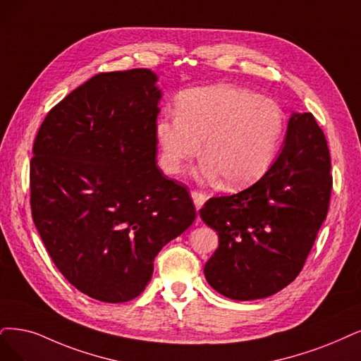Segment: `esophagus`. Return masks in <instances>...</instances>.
<instances>
[{
	"mask_svg": "<svg viewBox=\"0 0 361 361\" xmlns=\"http://www.w3.org/2000/svg\"><path fill=\"white\" fill-rule=\"evenodd\" d=\"M192 199H193V204L196 207V209H201L205 204V195H202L201 192H196L193 190L192 192Z\"/></svg>",
	"mask_w": 361,
	"mask_h": 361,
	"instance_id": "obj_1",
	"label": "esophagus"
}]
</instances>
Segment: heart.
<instances>
[{"label": "heart", "mask_w": 361, "mask_h": 361, "mask_svg": "<svg viewBox=\"0 0 361 361\" xmlns=\"http://www.w3.org/2000/svg\"><path fill=\"white\" fill-rule=\"evenodd\" d=\"M286 126L274 99L233 85H214L184 92L177 114L157 122V140L166 172L177 176L185 162L207 156L199 177L217 180L228 189L259 181L276 157Z\"/></svg>", "instance_id": "obj_1"}]
</instances>
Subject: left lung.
I'll return each instance as SVG.
<instances>
[{
	"label": "left lung",
	"mask_w": 361,
	"mask_h": 361,
	"mask_svg": "<svg viewBox=\"0 0 361 361\" xmlns=\"http://www.w3.org/2000/svg\"><path fill=\"white\" fill-rule=\"evenodd\" d=\"M331 185L322 128L311 113H293L271 169L199 211L220 243L204 268L208 284L229 299L256 300L295 281L326 220Z\"/></svg>",
	"instance_id": "left-lung-1"
}]
</instances>
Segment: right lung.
<instances>
[{"instance_id":"obj_1","label":"right lung","mask_w":361,"mask_h":361,"mask_svg":"<svg viewBox=\"0 0 361 361\" xmlns=\"http://www.w3.org/2000/svg\"><path fill=\"white\" fill-rule=\"evenodd\" d=\"M147 68L101 73L53 106L30 169L31 211L53 263L92 299H135L157 252L196 219L156 165L162 90Z\"/></svg>"}]
</instances>
